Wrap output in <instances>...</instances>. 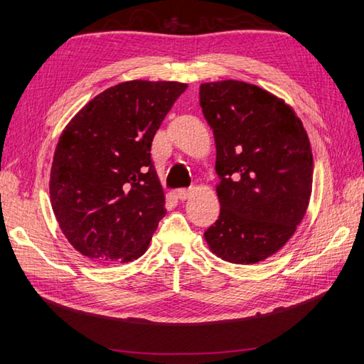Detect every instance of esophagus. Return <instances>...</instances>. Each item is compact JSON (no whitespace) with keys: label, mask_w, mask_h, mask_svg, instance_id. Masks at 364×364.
I'll list each match as a JSON object with an SVG mask.
<instances>
[{"label":"esophagus","mask_w":364,"mask_h":364,"mask_svg":"<svg viewBox=\"0 0 364 364\" xmlns=\"http://www.w3.org/2000/svg\"><path fill=\"white\" fill-rule=\"evenodd\" d=\"M192 196V191L191 189H180L176 192V197L180 200H188Z\"/></svg>","instance_id":"obj_1"}]
</instances>
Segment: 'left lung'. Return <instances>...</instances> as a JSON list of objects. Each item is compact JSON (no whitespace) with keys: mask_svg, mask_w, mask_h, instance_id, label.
Wrapping results in <instances>:
<instances>
[{"mask_svg":"<svg viewBox=\"0 0 364 364\" xmlns=\"http://www.w3.org/2000/svg\"><path fill=\"white\" fill-rule=\"evenodd\" d=\"M200 106L220 180V215L205 241L223 261H264L296 233L310 203L313 153L304 123L284 100L236 80L203 82Z\"/></svg>","mask_w":364,"mask_h":364,"instance_id":"obj_1","label":"left lung"}]
</instances>
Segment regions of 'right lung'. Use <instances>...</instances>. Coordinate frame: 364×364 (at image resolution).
<instances>
[{"label":"right lung","instance_id":"obj_1","mask_svg":"<svg viewBox=\"0 0 364 364\" xmlns=\"http://www.w3.org/2000/svg\"><path fill=\"white\" fill-rule=\"evenodd\" d=\"M188 84L133 80L98 94L68 122L54 150L50 200L84 257L122 264L142 257L166 197L151 142Z\"/></svg>","mask_w":364,"mask_h":364}]
</instances>
